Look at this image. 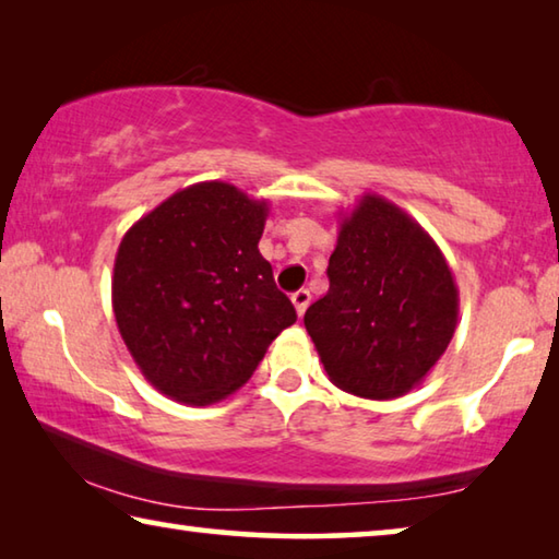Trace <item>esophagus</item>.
Here are the masks:
<instances>
[{"instance_id": "obj_1", "label": "esophagus", "mask_w": 559, "mask_h": 559, "mask_svg": "<svg viewBox=\"0 0 559 559\" xmlns=\"http://www.w3.org/2000/svg\"><path fill=\"white\" fill-rule=\"evenodd\" d=\"M290 300H293V306H296L298 318H302V313H306V308H308V302H310V293L306 288H300V290L293 293Z\"/></svg>"}]
</instances>
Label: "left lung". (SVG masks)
<instances>
[{
	"mask_svg": "<svg viewBox=\"0 0 559 559\" xmlns=\"http://www.w3.org/2000/svg\"><path fill=\"white\" fill-rule=\"evenodd\" d=\"M328 278L302 323L330 382L365 400L412 392L459 320V288L437 241L402 206L367 192L340 212Z\"/></svg>",
	"mask_w": 559,
	"mask_h": 559,
	"instance_id": "obj_1",
	"label": "left lung"
}]
</instances>
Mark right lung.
Masks as SVG:
<instances>
[{"label":"right lung","instance_id":"obj_1","mask_svg":"<svg viewBox=\"0 0 559 559\" xmlns=\"http://www.w3.org/2000/svg\"><path fill=\"white\" fill-rule=\"evenodd\" d=\"M266 216V200L212 179L179 189L122 236L112 313L138 370L169 400H226L296 323L259 251Z\"/></svg>","mask_w":559,"mask_h":559}]
</instances>
